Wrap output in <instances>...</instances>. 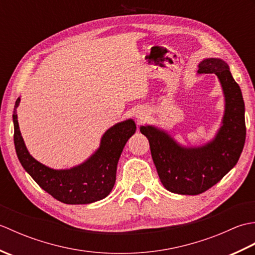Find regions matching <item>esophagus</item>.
Wrapping results in <instances>:
<instances>
[{"label":"esophagus","mask_w":255,"mask_h":255,"mask_svg":"<svg viewBox=\"0 0 255 255\" xmlns=\"http://www.w3.org/2000/svg\"><path fill=\"white\" fill-rule=\"evenodd\" d=\"M138 118H141V116H138Z\"/></svg>","instance_id":"1"}]
</instances>
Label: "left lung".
Returning a JSON list of instances; mask_svg holds the SVG:
<instances>
[{
  "mask_svg": "<svg viewBox=\"0 0 255 255\" xmlns=\"http://www.w3.org/2000/svg\"><path fill=\"white\" fill-rule=\"evenodd\" d=\"M199 74L217 75L225 96V114L218 132L200 147H183L166 131L141 126L163 186L172 193L198 195L217 184L239 160L246 142L245 102L229 66L218 58L198 64Z\"/></svg>",
  "mask_w": 255,
  "mask_h": 255,
  "instance_id": "obj_1",
  "label": "left lung"
}]
</instances>
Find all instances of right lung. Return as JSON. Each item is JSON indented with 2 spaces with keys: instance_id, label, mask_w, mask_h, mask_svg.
<instances>
[{
  "instance_id": "right-lung-1",
  "label": "right lung",
  "mask_w": 255,
  "mask_h": 255,
  "mask_svg": "<svg viewBox=\"0 0 255 255\" xmlns=\"http://www.w3.org/2000/svg\"><path fill=\"white\" fill-rule=\"evenodd\" d=\"M19 102L18 97L13 113L15 150L20 164L38 185L59 202L69 205L91 204L108 196L115 185L117 163L123 149L136 132L132 119L117 123L106 130L100 148L83 163L71 169L55 170L35 160L27 150L16 114Z\"/></svg>"
}]
</instances>
